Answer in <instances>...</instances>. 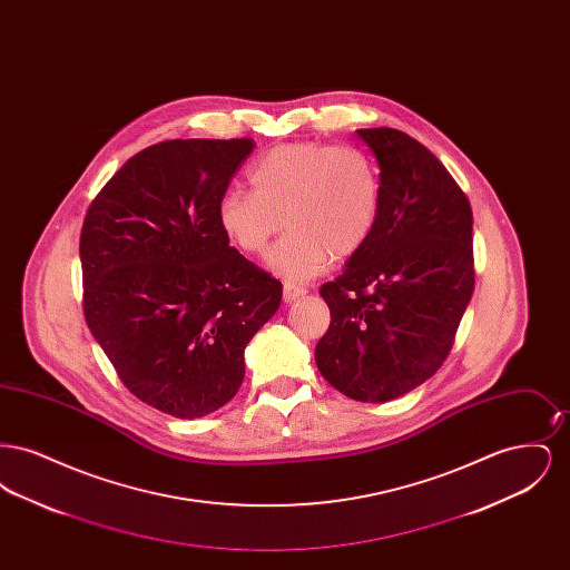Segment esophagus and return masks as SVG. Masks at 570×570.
Wrapping results in <instances>:
<instances>
[{
  "label": "esophagus",
  "mask_w": 570,
  "mask_h": 570,
  "mask_svg": "<svg viewBox=\"0 0 570 570\" xmlns=\"http://www.w3.org/2000/svg\"><path fill=\"white\" fill-rule=\"evenodd\" d=\"M305 295H307V291H305L303 286H297V284H293V282H286V284H284V303H293V301L305 297Z\"/></svg>",
  "instance_id": "obj_1"
}]
</instances>
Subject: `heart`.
Listing matches in <instances>:
<instances>
[{"label":"heart","mask_w":570,"mask_h":570,"mask_svg":"<svg viewBox=\"0 0 570 570\" xmlns=\"http://www.w3.org/2000/svg\"><path fill=\"white\" fill-rule=\"evenodd\" d=\"M252 191L228 188L217 205L224 235L249 256L273 245L267 265L286 279H312L331 258L358 252L379 224L382 184L374 160L356 147L291 142L249 166Z\"/></svg>","instance_id":"1"}]
</instances>
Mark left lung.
<instances>
[{"mask_svg": "<svg viewBox=\"0 0 570 570\" xmlns=\"http://www.w3.org/2000/svg\"><path fill=\"white\" fill-rule=\"evenodd\" d=\"M380 168L372 237L321 288L331 325L316 346L328 384L382 404L432 379L474 291L472 209L451 173L412 136L356 130Z\"/></svg>", "mask_w": 570, "mask_h": 570, "instance_id": "obj_1", "label": "left lung"}]
</instances>
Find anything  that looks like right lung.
Masks as SVG:
<instances>
[{"instance_id":"right-lung-1","label":"right lung","mask_w":570,"mask_h":570,"mask_svg":"<svg viewBox=\"0 0 570 570\" xmlns=\"http://www.w3.org/2000/svg\"><path fill=\"white\" fill-rule=\"evenodd\" d=\"M249 138L164 140L124 164L81 230L85 321L136 397L177 419L228 404L282 284L224 235L217 205Z\"/></svg>"}]
</instances>
